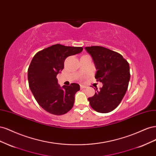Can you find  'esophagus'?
<instances>
[{
    "instance_id": "1",
    "label": "esophagus",
    "mask_w": 156,
    "mask_h": 156,
    "mask_svg": "<svg viewBox=\"0 0 156 156\" xmlns=\"http://www.w3.org/2000/svg\"><path fill=\"white\" fill-rule=\"evenodd\" d=\"M80 87H81V89L86 88H87V87H86L85 85H83V84H81V85H80Z\"/></svg>"
}]
</instances>
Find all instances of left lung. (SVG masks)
Wrapping results in <instances>:
<instances>
[{
    "label": "left lung",
    "mask_w": 156,
    "mask_h": 156,
    "mask_svg": "<svg viewBox=\"0 0 156 156\" xmlns=\"http://www.w3.org/2000/svg\"><path fill=\"white\" fill-rule=\"evenodd\" d=\"M97 72L95 78L103 87L88 98L94 110L100 113L111 112L119 105L128 87L129 66L120 54L101 46L87 47Z\"/></svg>",
    "instance_id": "obj_1"
}]
</instances>
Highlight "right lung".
<instances>
[{"label":"right lung","mask_w":156,"mask_h":156,"mask_svg":"<svg viewBox=\"0 0 156 156\" xmlns=\"http://www.w3.org/2000/svg\"><path fill=\"white\" fill-rule=\"evenodd\" d=\"M80 47L53 45L34 55L28 69L29 88L40 107L51 114L62 115L72 109L79 84L61 87L56 75L62 72L68 56L80 53Z\"/></svg>","instance_id":"add662e5"}]
</instances>
